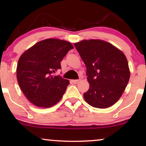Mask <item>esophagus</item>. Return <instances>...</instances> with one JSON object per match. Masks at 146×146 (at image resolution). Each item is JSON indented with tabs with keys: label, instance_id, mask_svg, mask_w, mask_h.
<instances>
[{
	"label": "esophagus",
	"instance_id": "esophagus-1",
	"mask_svg": "<svg viewBox=\"0 0 146 146\" xmlns=\"http://www.w3.org/2000/svg\"><path fill=\"white\" fill-rule=\"evenodd\" d=\"M80 81V80H72V82L74 84H78Z\"/></svg>",
	"mask_w": 146,
	"mask_h": 146
}]
</instances>
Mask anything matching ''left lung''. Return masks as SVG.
Wrapping results in <instances>:
<instances>
[{
    "label": "left lung",
    "mask_w": 146,
    "mask_h": 146,
    "mask_svg": "<svg viewBox=\"0 0 146 146\" xmlns=\"http://www.w3.org/2000/svg\"><path fill=\"white\" fill-rule=\"evenodd\" d=\"M74 46L86 66L90 88L84 94L86 102L98 108L114 104L122 95L130 76L124 54L100 40H84Z\"/></svg>",
    "instance_id": "1"
}]
</instances>
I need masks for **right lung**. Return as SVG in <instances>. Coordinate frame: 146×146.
Returning <instances> with one entry per match:
<instances>
[{"label":"right lung","instance_id":"1","mask_svg":"<svg viewBox=\"0 0 146 146\" xmlns=\"http://www.w3.org/2000/svg\"><path fill=\"white\" fill-rule=\"evenodd\" d=\"M71 43L59 39L40 41L25 51L18 62L17 80L21 90L34 105L50 108L62 98L69 81L54 73L61 69L60 62Z\"/></svg>","mask_w":146,"mask_h":146}]
</instances>
